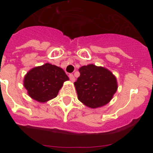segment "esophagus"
<instances>
[{"mask_svg": "<svg viewBox=\"0 0 153 153\" xmlns=\"http://www.w3.org/2000/svg\"><path fill=\"white\" fill-rule=\"evenodd\" d=\"M69 77H70V79L72 81V82H74V81H75V77H74V76L73 75V74H70V75H69Z\"/></svg>", "mask_w": 153, "mask_h": 153, "instance_id": "esophagus-1", "label": "esophagus"}]
</instances>
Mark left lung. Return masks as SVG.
<instances>
[{
    "instance_id": "1",
    "label": "left lung",
    "mask_w": 153,
    "mask_h": 153,
    "mask_svg": "<svg viewBox=\"0 0 153 153\" xmlns=\"http://www.w3.org/2000/svg\"><path fill=\"white\" fill-rule=\"evenodd\" d=\"M79 71L80 76L74 83L78 100L92 109L109 103L118 89L117 77L113 73L94 64L83 66Z\"/></svg>"
}]
</instances>
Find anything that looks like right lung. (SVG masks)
Instances as JSON below:
<instances>
[{"label":"right lung","instance_id":"right-lung-1","mask_svg":"<svg viewBox=\"0 0 153 153\" xmlns=\"http://www.w3.org/2000/svg\"><path fill=\"white\" fill-rule=\"evenodd\" d=\"M69 77L64 70L51 63L33 67L24 76V86L30 97L39 102L55 98Z\"/></svg>","mask_w":153,"mask_h":153}]
</instances>
